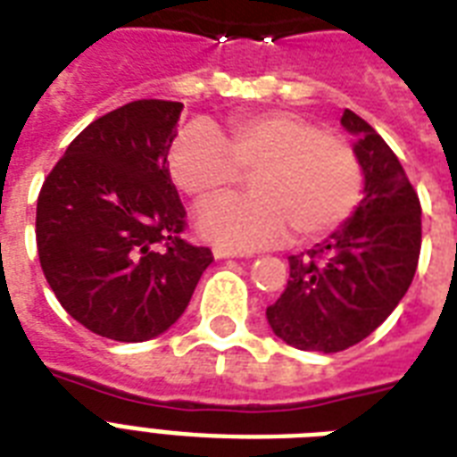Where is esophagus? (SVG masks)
I'll return each instance as SVG.
<instances>
[{
	"mask_svg": "<svg viewBox=\"0 0 457 457\" xmlns=\"http://www.w3.org/2000/svg\"><path fill=\"white\" fill-rule=\"evenodd\" d=\"M212 253H214V260H228V257H245V254L238 253V250H228V247H214Z\"/></svg>",
	"mask_w": 457,
	"mask_h": 457,
	"instance_id": "obj_1",
	"label": "esophagus"
}]
</instances>
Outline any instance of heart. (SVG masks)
Here are the masks:
<instances>
[{"instance_id":"1","label":"heart","mask_w":457,"mask_h":457,"mask_svg":"<svg viewBox=\"0 0 457 457\" xmlns=\"http://www.w3.org/2000/svg\"><path fill=\"white\" fill-rule=\"evenodd\" d=\"M173 183L197 204L225 195L239 173H255L254 198L207 204L197 217L204 238L233 250L324 238L355 212L362 169L345 140L291 112L238 116L219 140L204 126H190L169 152Z\"/></svg>"}]
</instances>
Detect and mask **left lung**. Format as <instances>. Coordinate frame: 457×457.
<instances>
[{
	"label": "left lung",
	"instance_id": "obj_1",
	"mask_svg": "<svg viewBox=\"0 0 457 457\" xmlns=\"http://www.w3.org/2000/svg\"><path fill=\"white\" fill-rule=\"evenodd\" d=\"M341 126L355 136L362 200L328 238L288 257V286L267 307L281 341L314 353L350 348L384 324L408 293L422 247L420 197L394 150L350 109Z\"/></svg>",
	"mask_w": 457,
	"mask_h": 457
}]
</instances>
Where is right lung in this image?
I'll return each mask as SVG.
<instances>
[{
	"label": "right lung",
	"instance_id": "obj_1",
	"mask_svg": "<svg viewBox=\"0 0 457 457\" xmlns=\"http://www.w3.org/2000/svg\"><path fill=\"white\" fill-rule=\"evenodd\" d=\"M180 102L137 100L80 130L37 197V254L62 307L93 334L150 341L186 312L212 264L180 238L169 173Z\"/></svg>",
	"mask_w": 457,
	"mask_h": 457
}]
</instances>
